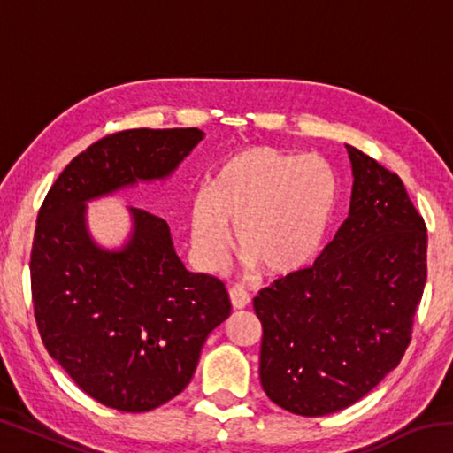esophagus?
I'll return each instance as SVG.
<instances>
[{
  "instance_id": "obj_1",
  "label": "esophagus",
  "mask_w": 453,
  "mask_h": 453,
  "mask_svg": "<svg viewBox=\"0 0 453 453\" xmlns=\"http://www.w3.org/2000/svg\"><path fill=\"white\" fill-rule=\"evenodd\" d=\"M229 300H232L234 310H243L250 305V294L240 286L229 288Z\"/></svg>"
}]
</instances>
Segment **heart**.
Listing matches in <instances>:
<instances>
[{"label": "heart", "instance_id": "b5f03b06", "mask_svg": "<svg viewBox=\"0 0 453 453\" xmlns=\"http://www.w3.org/2000/svg\"><path fill=\"white\" fill-rule=\"evenodd\" d=\"M337 203L335 173L319 156L251 145L221 164L189 205V248L205 272L235 250L264 273L286 275L316 257Z\"/></svg>", "mask_w": 453, "mask_h": 453}]
</instances>
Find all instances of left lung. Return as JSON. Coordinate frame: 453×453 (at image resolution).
Instances as JSON below:
<instances>
[{"mask_svg": "<svg viewBox=\"0 0 453 453\" xmlns=\"http://www.w3.org/2000/svg\"><path fill=\"white\" fill-rule=\"evenodd\" d=\"M346 148L348 219L311 267L254 297L264 392L305 418L356 403L400 364L427 278L426 224L402 180Z\"/></svg>", "mask_w": 453, "mask_h": 453, "instance_id": "obj_1", "label": "left lung"}]
</instances>
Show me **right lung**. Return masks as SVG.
Wrapping results in <instances>:
<instances>
[{"instance_id":"right-lung-1","label":"right lung","mask_w":453,"mask_h":453,"mask_svg":"<svg viewBox=\"0 0 453 453\" xmlns=\"http://www.w3.org/2000/svg\"><path fill=\"white\" fill-rule=\"evenodd\" d=\"M202 140L197 127L107 135L72 159L37 213L29 272L42 342L107 408L150 411L183 392L232 303L218 278L186 270L162 218L129 208V240L105 250L86 203L170 178Z\"/></svg>"}]
</instances>
